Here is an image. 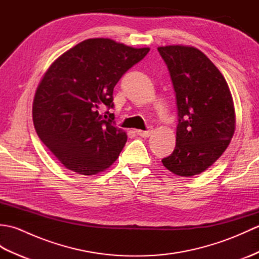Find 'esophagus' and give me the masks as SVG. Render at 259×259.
Wrapping results in <instances>:
<instances>
[{
    "mask_svg": "<svg viewBox=\"0 0 259 259\" xmlns=\"http://www.w3.org/2000/svg\"><path fill=\"white\" fill-rule=\"evenodd\" d=\"M136 133H137V135H138V136L144 137V138H147V137H149V136L152 135L153 130H152V128H149V129L146 130V131H144V130H137Z\"/></svg>",
    "mask_w": 259,
    "mask_h": 259,
    "instance_id": "esophagus-1",
    "label": "esophagus"
}]
</instances>
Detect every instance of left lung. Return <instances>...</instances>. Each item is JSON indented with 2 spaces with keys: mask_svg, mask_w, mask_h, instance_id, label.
<instances>
[{
  "mask_svg": "<svg viewBox=\"0 0 259 259\" xmlns=\"http://www.w3.org/2000/svg\"><path fill=\"white\" fill-rule=\"evenodd\" d=\"M158 51L178 108L175 150L161 161L172 174L191 177L212 166L229 146L236 128L233 97L221 71L200 50L166 46Z\"/></svg>",
  "mask_w": 259,
  "mask_h": 259,
  "instance_id": "left-lung-1",
  "label": "left lung"
}]
</instances>
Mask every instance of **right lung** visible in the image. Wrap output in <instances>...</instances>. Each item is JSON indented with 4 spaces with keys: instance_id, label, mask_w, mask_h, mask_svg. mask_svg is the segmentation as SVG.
<instances>
[{
    "instance_id": "add662e5",
    "label": "right lung",
    "mask_w": 259,
    "mask_h": 259,
    "mask_svg": "<svg viewBox=\"0 0 259 259\" xmlns=\"http://www.w3.org/2000/svg\"><path fill=\"white\" fill-rule=\"evenodd\" d=\"M149 50L110 38H88L47 70L33 100V123L38 138L65 168L92 176L117 160L126 134L114 126L113 113L107 120L99 110L103 104L113 108L114 85Z\"/></svg>"
}]
</instances>
